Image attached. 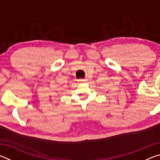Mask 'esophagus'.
Listing matches in <instances>:
<instances>
[{"instance_id": "34e87169", "label": "esophagus", "mask_w": 160, "mask_h": 160, "mask_svg": "<svg viewBox=\"0 0 160 160\" xmlns=\"http://www.w3.org/2000/svg\"><path fill=\"white\" fill-rule=\"evenodd\" d=\"M80 81H81V82H87L88 80H87V79H80Z\"/></svg>"}]
</instances>
